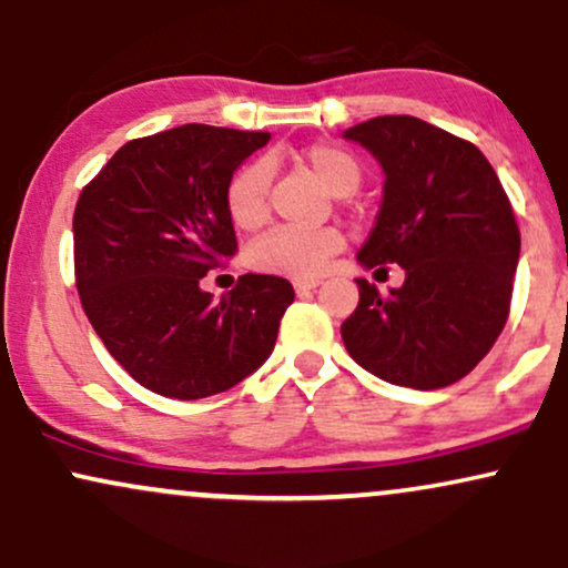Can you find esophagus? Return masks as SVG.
<instances>
[{"label": "esophagus", "mask_w": 568, "mask_h": 568, "mask_svg": "<svg viewBox=\"0 0 568 568\" xmlns=\"http://www.w3.org/2000/svg\"><path fill=\"white\" fill-rule=\"evenodd\" d=\"M317 285H321V280H296V283H293V288H296L298 296H302V293L315 291Z\"/></svg>", "instance_id": "1"}]
</instances>
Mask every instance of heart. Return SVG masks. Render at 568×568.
<instances>
[{
    "mask_svg": "<svg viewBox=\"0 0 568 568\" xmlns=\"http://www.w3.org/2000/svg\"><path fill=\"white\" fill-rule=\"evenodd\" d=\"M298 162L310 168L321 184L336 197L352 194L363 181V168L352 152L334 143H315L298 152ZM226 211L240 230H258L270 216V168L266 162H251L232 175L226 189ZM342 234L331 226L321 230H298L277 226L266 232L247 251L253 270L266 275H283L293 280L317 277L331 258L342 251Z\"/></svg>",
    "mask_w": 568,
    "mask_h": 568,
    "instance_id": "obj_1",
    "label": "heart"
}]
</instances>
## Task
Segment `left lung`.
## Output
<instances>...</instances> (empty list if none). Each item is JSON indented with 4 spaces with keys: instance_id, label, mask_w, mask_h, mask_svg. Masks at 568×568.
Masks as SVG:
<instances>
[{
    "instance_id": "left-lung-1",
    "label": "left lung",
    "mask_w": 568,
    "mask_h": 568,
    "mask_svg": "<svg viewBox=\"0 0 568 568\" xmlns=\"http://www.w3.org/2000/svg\"><path fill=\"white\" fill-rule=\"evenodd\" d=\"M344 139L384 171L379 216L357 262L406 270L387 296L355 280L361 302L342 323L344 347L389 384L448 387L484 361L507 323L520 256L510 200L478 146L419 116H374Z\"/></svg>"
}]
</instances>
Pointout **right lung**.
I'll use <instances>...</instances> for the list:
<instances>
[{
    "mask_svg": "<svg viewBox=\"0 0 568 568\" xmlns=\"http://www.w3.org/2000/svg\"><path fill=\"white\" fill-rule=\"evenodd\" d=\"M270 133L181 125L128 141L74 211L77 291L90 325L141 387L219 395L277 342L293 285L243 275L213 302L200 280L237 251L226 189Z\"/></svg>",
    "mask_w": 568,
    "mask_h": 568,
    "instance_id": "1",
    "label": "right lung"
}]
</instances>
